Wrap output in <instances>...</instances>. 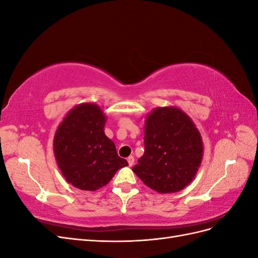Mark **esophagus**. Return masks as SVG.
Here are the masks:
<instances>
[{
  "label": "esophagus",
  "mask_w": 258,
  "mask_h": 258,
  "mask_svg": "<svg viewBox=\"0 0 258 258\" xmlns=\"http://www.w3.org/2000/svg\"><path fill=\"white\" fill-rule=\"evenodd\" d=\"M127 161H128L130 167L134 166V163H135V157H134V156H129V157L127 158Z\"/></svg>",
  "instance_id": "obj_1"
}]
</instances>
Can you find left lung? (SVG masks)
I'll return each mask as SVG.
<instances>
[{"mask_svg": "<svg viewBox=\"0 0 258 258\" xmlns=\"http://www.w3.org/2000/svg\"><path fill=\"white\" fill-rule=\"evenodd\" d=\"M144 146L132 171L159 194L185 188L204 157V142L196 124L175 106L156 107L146 116Z\"/></svg>", "mask_w": 258, "mask_h": 258, "instance_id": "left-lung-1", "label": "left lung"}]
</instances>
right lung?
<instances>
[{"label": "right lung", "mask_w": 258, "mask_h": 258, "mask_svg": "<svg viewBox=\"0 0 258 258\" xmlns=\"http://www.w3.org/2000/svg\"><path fill=\"white\" fill-rule=\"evenodd\" d=\"M106 117L96 103L73 107L53 137V154L67 182L82 190L105 186L117 170L128 166L104 134Z\"/></svg>", "instance_id": "add662e5"}]
</instances>
